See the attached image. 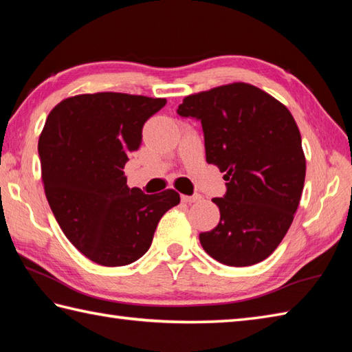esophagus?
Returning <instances> with one entry per match:
<instances>
[{"mask_svg": "<svg viewBox=\"0 0 352 352\" xmlns=\"http://www.w3.org/2000/svg\"><path fill=\"white\" fill-rule=\"evenodd\" d=\"M182 201L183 203H188V204H192V203H198V201H201V195H182Z\"/></svg>", "mask_w": 352, "mask_h": 352, "instance_id": "1", "label": "esophagus"}]
</instances>
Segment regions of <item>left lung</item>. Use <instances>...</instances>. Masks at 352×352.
<instances>
[{"label": "left lung", "mask_w": 352, "mask_h": 352, "mask_svg": "<svg viewBox=\"0 0 352 352\" xmlns=\"http://www.w3.org/2000/svg\"><path fill=\"white\" fill-rule=\"evenodd\" d=\"M177 113L199 119L206 160L226 172V197L213 198L219 223L199 234L204 251L227 266L263 261L286 236L304 189L305 155L294 116L242 81L188 95Z\"/></svg>", "instance_id": "8db88e82"}]
</instances>
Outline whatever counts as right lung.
I'll use <instances>...</instances> for the list:
<instances>
[{
    "instance_id": "add662e5",
    "label": "right lung",
    "mask_w": 352,
    "mask_h": 352,
    "mask_svg": "<svg viewBox=\"0 0 352 352\" xmlns=\"http://www.w3.org/2000/svg\"><path fill=\"white\" fill-rule=\"evenodd\" d=\"M164 104L144 95L81 94L58 102L43 125L37 149L52 214L69 242L101 266L140 258L162 216L180 203L174 189H130L122 170L142 126Z\"/></svg>"
}]
</instances>
